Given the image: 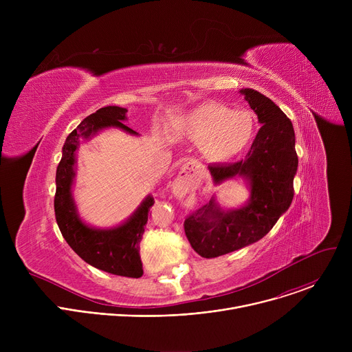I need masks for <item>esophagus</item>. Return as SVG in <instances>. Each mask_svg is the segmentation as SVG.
<instances>
[{
    "instance_id": "obj_1",
    "label": "esophagus",
    "mask_w": 352,
    "mask_h": 352,
    "mask_svg": "<svg viewBox=\"0 0 352 352\" xmlns=\"http://www.w3.org/2000/svg\"><path fill=\"white\" fill-rule=\"evenodd\" d=\"M202 174H204L202 164H200L196 160H189L181 168L177 181H181V182H185L186 185H190V184H195Z\"/></svg>"
}]
</instances>
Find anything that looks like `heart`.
Listing matches in <instances>:
<instances>
[{"label": "heart", "mask_w": 352, "mask_h": 352, "mask_svg": "<svg viewBox=\"0 0 352 352\" xmlns=\"http://www.w3.org/2000/svg\"><path fill=\"white\" fill-rule=\"evenodd\" d=\"M255 116L248 110L208 102L190 111L179 124L186 139L202 144L204 155L214 163H224L239 156L255 136Z\"/></svg>", "instance_id": "b5f03b06"}]
</instances>
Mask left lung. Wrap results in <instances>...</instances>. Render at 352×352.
Returning <instances> with one entry per match:
<instances>
[{"mask_svg":"<svg viewBox=\"0 0 352 352\" xmlns=\"http://www.w3.org/2000/svg\"><path fill=\"white\" fill-rule=\"evenodd\" d=\"M239 93L262 124L245 160L210 164L216 185L242 178L249 186L248 202L238 209H223L212 196L209 204L185 219V235L196 254L217 258L262 239L288 210L294 197L298 168L292 122L269 97L254 89Z\"/></svg>","mask_w":352,"mask_h":352,"instance_id":"1","label":"left lung"}]
</instances>
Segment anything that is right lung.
I'll use <instances>...</instances> for the list:
<instances>
[{
    "mask_svg": "<svg viewBox=\"0 0 352 352\" xmlns=\"http://www.w3.org/2000/svg\"><path fill=\"white\" fill-rule=\"evenodd\" d=\"M126 109L118 106L103 107L86 117L68 135L56 174L54 210L63 236L79 258L98 270L139 278L143 274L139 245L147 224L150 208L155 204L153 196L147 195L128 220L111 228H96L86 224L78 213L72 196L79 140H89L106 128H118L129 135H138V132L124 124L126 121Z\"/></svg>",
    "mask_w": 352,
    "mask_h": 352,
    "instance_id": "add662e5",
    "label": "right lung"
}]
</instances>
